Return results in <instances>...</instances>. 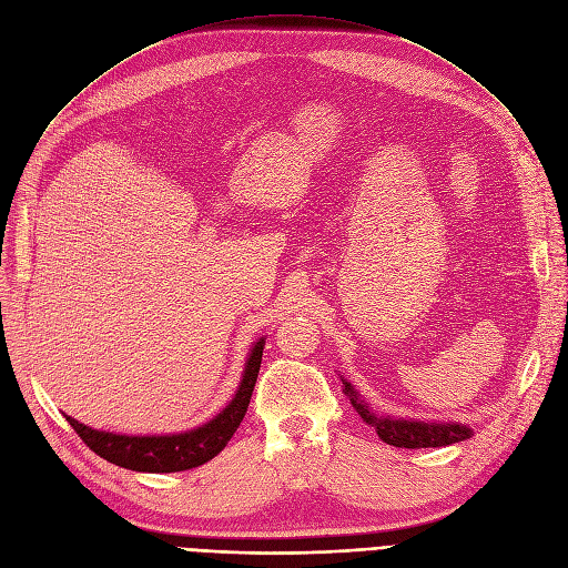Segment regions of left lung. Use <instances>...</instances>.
<instances>
[{
  "label": "left lung",
  "mask_w": 568,
  "mask_h": 568,
  "mask_svg": "<svg viewBox=\"0 0 568 568\" xmlns=\"http://www.w3.org/2000/svg\"><path fill=\"white\" fill-rule=\"evenodd\" d=\"M341 376V374H338ZM345 397L351 399L353 408L359 413L362 420L374 427L381 440L394 448H443L453 446L464 438H471L474 429L462 423H432V420H406V417H392V415H376L368 402L362 399V394L341 376Z\"/></svg>",
  "instance_id": "1"
}]
</instances>
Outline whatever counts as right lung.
<instances>
[{"label":"right lung","mask_w":568,"mask_h":568,"mask_svg":"<svg viewBox=\"0 0 568 568\" xmlns=\"http://www.w3.org/2000/svg\"><path fill=\"white\" fill-rule=\"evenodd\" d=\"M264 351V336L253 343V348L245 357V368L241 374V383L232 402L213 415L209 423L179 432V434H155V436H130L92 429L73 417L67 415V423L77 429V434L85 440V446L94 450L106 462L132 468V471L145 474H176L187 468L202 466L211 462L220 450L227 446V440L239 429L245 410H248L255 381L260 374Z\"/></svg>","instance_id":"right-lung-1"}]
</instances>
